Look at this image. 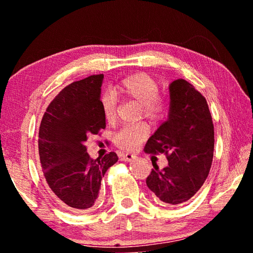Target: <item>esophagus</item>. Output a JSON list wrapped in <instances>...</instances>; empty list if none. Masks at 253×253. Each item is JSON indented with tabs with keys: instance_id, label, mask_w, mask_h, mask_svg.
<instances>
[{
	"instance_id": "esophagus-1",
	"label": "esophagus",
	"mask_w": 253,
	"mask_h": 253,
	"mask_svg": "<svg viewBox=\"0 0 253 253\" xmlns=\"http://www.w3.org/2000/svg\"><path fill=\"white\" fill-rule=\"evenodd\" d=\"M135 158H136V155H134V154H129V153L123 154V155L121 156V160L124 162H131V161H134Z\"/></svg>"
}]
</instances>
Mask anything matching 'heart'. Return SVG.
<instances>
[{
	"label": "heart",
	"instance_id": "b5f03b06",
	"mask_svg": "<svg viewBox=\"0 0 253 253\" xmlns=\"http://www.w3.org/2000/svg\"><path fill=\"white\" fill-rule=\"evenodd\" d=\"M117 92L131 98L142 104L143 113L151 119L164 116L168 102L163 96L158 95V84L152 76L138 72L123 79L115 88ZM100 106L107 123H114L116 119L117 95L113 89H108L100 97ZM149 135V128L144 123L123 127L116 134V144L126 151L132 152L138 148Z\"/></svg>",
	"mask_w": 253,
	"mask_h": 253
}]
</instances>
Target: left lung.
<instances>
[{
  "label": "left lung",
  "instance_id": "8db88e82",
  "mask_svg": "<svg viewBox=\"0 0 253 253\" xmlns=\"http://www.w3.org/2000/svg\"><path fill=\"white\" fill-rule=\"evenodd\" d=\"M168 121L149 137L144 151L165 153L169 166L154 165L146 184L163 205L185 203L207 179L212 165L214 126L205 98L184 79L169 84Z\"/></svg>",
  "mask_w": 253,
  "mask_h": 253
}]
</instances>
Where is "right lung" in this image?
Returning a JSON list of instances; mask_svg holds the SVG:
<instances>
[{
  "mask_svg": "<svg viewBox=\"0 0 253 253\" xmlns=\"http://www.w3.org/2000/svg\"><path fill=\"white\" fill-rule=\"evenodd\" d=\"M104 75L67 85L50 102L39 129L45 182L60 203L84 212L97 203L101 179L118 161L116 153L91 160L84 143L106 128L100 106Z\"/></svg>",
  "mask_w": 253,
  "mask_h": 253,
  "instance_id": "1",
  "label": "right lung"
}]
</instances>
